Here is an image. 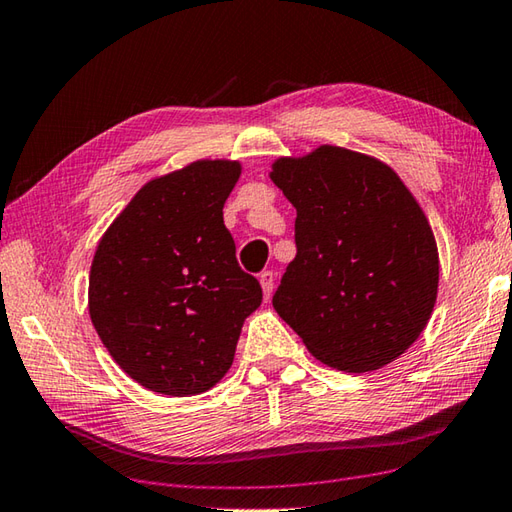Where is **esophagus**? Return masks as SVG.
Returning a JSON list of instances; mask_svg holds the SVG:
<instances>
[{"label":"esophagus","instance_id":"obj_1","mask_svg":"<svg viewBox=\"0 0 512 512\" xmlns=\"http://www.w3.org/2000/svg\"><path fill=\"white\" fill-rule=\"evenodd\" d=\"M260 278V287H263V294H265V298H269L272 296V292H274V281H276V274L274 272H263L258 276Z\"/></svg>","mask_w":512,"mask_h":512}]
</instances>
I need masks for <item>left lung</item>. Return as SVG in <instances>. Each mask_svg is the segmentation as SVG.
Instances as JSON below:
<instances>
[{
    "mask_svg": "<svg viewBox=\"0 0 512 512\" xmlns=\"http://www.w3.org/2000/svg\"><path fill=\"white\" fill-rule=\"evenodd\" d=\"M272 169L296 207V258L274 310L330 368L394 361L437 301V245L417 200L388 165L330 144Z\"/></svg>",
    "mask_w": 512,
    "mask_h": 512,
    "instance_id": "obj_1",
    "label": "left lung"
}]
</instances>
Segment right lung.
I'll use <instances>...</instances> for the list:
<instances>
[{"mask_svg":"<svg viewBox=\"0 0 512 512\" xmlns=\"http://www.w3.org/2000/svg\"><path fill=\"white\" fill-rule=\"evenodd\" d=\"M238 162L198 160L144 185L93 256L89 312L113 361L147 390L207 392L234 363L263 289L223 220Z\"/></svg>","mask_w":512,"mask_h":512,"instance_id":"add662e5","label":"right lung"}]
</instances>
